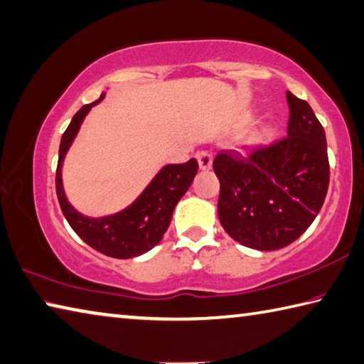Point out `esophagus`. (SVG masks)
<instances>
[{"instance_id":"34e87169","label":"esophagus","mask_w":364,"mask_h":364,"mask_svg":"<svg viewBox=\"0 0 364 364\" xmlns=\"http://www.w3.org/2000/svg\"><path fill=\"white\" fill-rule=\"evenodd\" d=\"M197 161H199V167L202 170H210L211 164H213V157L207 151H200V153H197Z\"/></svg>"}]
</instances>
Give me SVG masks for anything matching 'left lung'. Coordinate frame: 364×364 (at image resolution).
Wrapping results in <instances>:
<instances>
[{"label":"left lung","instance_id":"8db88e82","mask_svg":"<svg viewBox=\"0 0 364 364\" xmlns=\"http://www.w3.org/2000/svg\"><path fill=\"white\" fill-rule=\"evenodd\" d=\"M285 138L245 149L221 151L213 168L221 191L218 216L242 245L279 250L306 232L320 213L329 184L326 136L306 100L287 92Z\"/></svg>","mask_w":364,"mask_h":364}]
</instances>
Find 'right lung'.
<instances>
[{"mask_svg": "<svg viewBox=\"0 0 364 364\" xmlns=\"http://www.w3.org/2000/svg\"><path fill=\"white\" fill-rule=\"evenodd\" d=\"M102 97L94 103L84 107L73 116L68 129L65 130L58 149V164L55 175V189L60 208L70 223L71 229L81 239L100 253L129 259L148 253L162 240L165 230L168 229L176 203L188 193L194 176L199 170V164L191 159L186 164H167L157 171L141 194L127 207L116 213L105 216H85L68 202L63 188L62 168L63 161L71 148L73 141L79 134V129L85 116L95 105L105 98Z\"/></svg>", "mask_w": 364, "mask_h": 364, "instance_id": "obj_1", "label": "right lung"}]
</instances>
